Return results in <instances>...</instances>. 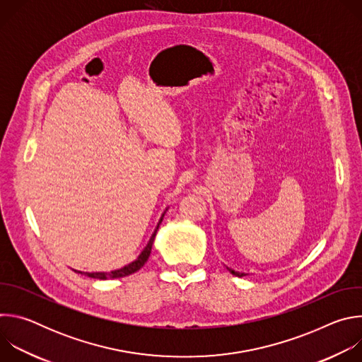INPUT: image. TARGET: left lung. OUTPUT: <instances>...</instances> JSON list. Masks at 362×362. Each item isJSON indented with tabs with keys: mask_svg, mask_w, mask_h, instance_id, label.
I'll return each mask as SVG.
<instances>
[{
	"mask_svg": "<svg viewBox=\"0 0 362 362\" xmlns=\"http://www.w3.org/2000/svg\"><path fill=\"white\" fill-rule=\"evenodd\" d=\"M229 269V272L232 274V275H235V276H239V278H242V276H245L246 274H243V272H236V271H233V269H230V268H228Z\"/></svg>",
	"mask_w": 362,
	"mask_h": 362,
	"instance_id": "left-lung-1",
	"label": "left lung"
}]
</instances>
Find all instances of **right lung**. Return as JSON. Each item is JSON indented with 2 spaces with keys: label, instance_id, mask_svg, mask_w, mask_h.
Segmentation results:
<instances>
[{
  "label": "right lung",
  "instance_id": "add662e5",
  "mask_svg": "<svg viewBox=\"0 0 362 362\" xmlns=\"http://www.w3.org/2000/svg\"><path fill=\"white\" fill-rule=\"evenodd\" d=\"M166 211H168V209H166ZM166 211H165V214H166ZM165 214L162 215V218H160V221H159L156 229H154L151 238L148 239L146 247H144V249L141 250V253L137 256V259L133 261L132 264H129V265H126V267H123V268H120V269L112 271V272H81V271H74V272L81 274V275H87L88 278H94V279H115V278H123V276H127V275H132V274L137 272V271L147 262V259H148L150 252H151V246H153V240H154V236H156V233H158L159 225L162 223Z\"/></svg>",
  "mask_w": 362,
  "mask_h": 362
}]
</instances>
